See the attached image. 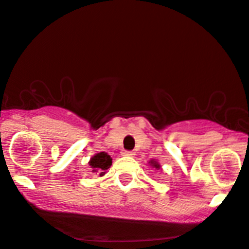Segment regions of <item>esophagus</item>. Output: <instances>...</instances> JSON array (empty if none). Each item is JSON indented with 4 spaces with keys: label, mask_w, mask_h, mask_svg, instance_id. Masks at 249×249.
<instances>
[{
    "label": "esophagus",
    "mask_w": 249,
    "mask_h": 249,
    "mask_svg": "<svg viewBox=\"0 0 249 249\" xmlns=\"http://www.w3.org/2000/svg\"><path fill=\"white\" fill-rule=\"evenodd\" d=\"M122 155L126 156V157H134L135 153L133 151H127V150H123V152H122Z\"/></svg>",
    "instance_id": "esophagus-1"
}]
</instances>
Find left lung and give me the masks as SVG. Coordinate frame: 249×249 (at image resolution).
<instances>
[{"label":"left lung","instance_id":"8db88e82","mask_svg":"<svg viewBox=\"0 0 249 249\" xmlns=\"http://www.w3.org/2000/svg\"><path fill=\"white\" fill-rule=\"evenodd\" d=\"M150 166H152L153 168H156V169H160V164L157 162V161L155 160V159H152V160H150Z\"/></svg>","mask_w":249,"mask_h":249}]
</instances>
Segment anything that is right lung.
I'll use <instances>...</instances> for the list:
<instances>
[{
	"instance_id": "1",
	"label": "right lung",
	"mask_w": 249,
	"mask_h": 249,
	"mask_svg": "<svg viewBox=\"0 0 249 249\" xmlns=\"http://www.w3.org/2000/svg\"><path fill=\"white\" fill-rule=\"evenodd\" d=\"M113 159L106 152H99L94 155L89 161V166L92 168L93 173H98L99 176H104L108 168L111 166Z\"/></svg>"
}]
</instances>
